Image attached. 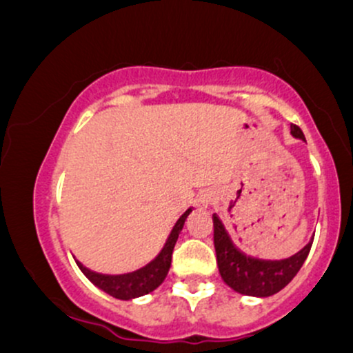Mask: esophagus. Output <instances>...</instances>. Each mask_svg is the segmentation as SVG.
<instances>
[{"label":"esophagus","mask_w":353,"mask_h":353,"mask_svg":"<svg viewBox=\"0 0 353 353\" xmlns=\"http://www.w3.org/2000/svg\"><path fill=\"white\" fill-rule=\"evenodd\" d=\"M209 204H210V197H201V199H197V202H196V208L205 209Z\"/></svg>","instance_id":"obj_1"}]
</instances>
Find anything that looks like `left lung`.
<instances>
[{
  "label": "left lung",
  "instance_id": "8db88e82",
  "mask_svg": "<svg viewBox=\"0 0 353 353\" xmlns=\"http://www.w3.org/2000/svg\"><path fill=\"white\" fill-rule=\"evenodd\" d=\"M290 132H292L294 137L305 141L299 125H290ZM212 219L214 247H216L217 265L222 281L236 292L252 295V297H269V295H274L279 290H282L301 270L307 255L310 252L312 242H314L310 241L301 252L294 254L289 259H282V261L255 259L241 252L234 245L224 224L216 214H214Z\"/></svg>",
  "mask_w": 353,
  "mask_h": 353
}]
</instances>
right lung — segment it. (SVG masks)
Wrapping results in <instances>:
<instances>
[{"mask_svg":"<svg viewBox=\"0 0 353 353\" xmlns=\"http://www.w3.org/2000/svg\"><path fill=\"white\" fill-rule=\"evenodd\" d=\"M190 210L192 209L185 210L179 217V221L176 222V225L172 228L159 255L152 262H149L148 265L143 267V269L136 270V272L123 275H106L92 272V270H89L88 267H84L78 261H76V264H78L79 269L83 270V274L96 287H99L101 290L112 295V297L121 299V301H131V299L152 292V290H156L164 282L165 275H168L169 269H171L174 245H176L177 237H179L181 230L184 228V222L190 214Z\"/></svg>","mask_w":353,"mask_h":353,"instance_id":"obj_1","label":"right lung"}]
</instances>
